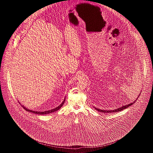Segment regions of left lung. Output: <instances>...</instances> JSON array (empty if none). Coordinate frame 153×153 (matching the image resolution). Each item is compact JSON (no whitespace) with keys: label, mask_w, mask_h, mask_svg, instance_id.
I'll list each match as a JSON object with an SVG mask.
<instances>
[{"label":"left lung","mask_w":153,"mask_h":153,"mask_svg":"<svg viewBox=\"0 0 153 153\" xmlns=\"http://www.w3.org/2000/svg\"><path fill=\"white\" fill-rule=\"evenodd\" d=\"M139 96H140V94L138 96V97L136 99V100H135L134 101V102H131V103H130V104H128L123 105V106H122V107H119V108H117V109H114V110H105V109H104V110H102V109H100L99 108H96V107H94V108H95V109H96L97 111H99V112H104V113H108V114H109V113H112V112H119V111H121L126 109V108H127L128 107H130L132 104H134L136 102L137 100L138 99V98Z\"/></svg>","instance_id":"obj_1"}]
</instances>
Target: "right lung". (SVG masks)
<instances>
[{"mask_svg": "<svg viewBox=\"0 0 153 153\" xmlns=\"http://www.w3.org/2000/svg\"><path fill=\"white\" fill-rule=\"evenodd\" d=\"M65 101V97L64 98V100H63V102H62V103H61L60 105H59L58 107H56L55 108H53V109H51V110H49V111H41H41H32V110H30V109H28V108H26V107H24L23 105H22V107H23L24 109H25V110H26L27 111H29L30 112H32V113H33V114H38V115H46V114H51V113H52V112H56V111H58V109H60V108L62 107L63 104H64ZM19 103L21 104V102H19Z\"/></svg>", "mask_w": 153, "mask_h": 153, "instance_id": "obj_1", "label": "right lung"}]
</instances>
